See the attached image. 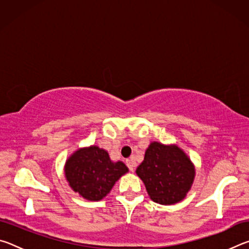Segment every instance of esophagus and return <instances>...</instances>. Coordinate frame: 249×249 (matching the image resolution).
<instances>
[{"label": "esophagus", "instance_id": "34e87169", "mask_svg": "<svg viewBox=\"0 0 249 249\" xmlns=\"http://www.w3.org/2000/svg\"><path fill=\"white\" fill-rule=\"evenodd\" d=\"M126 165H127L129 171L134 172V167H135V162H134V160H132V159H127V160H126Z\"/></svg>", "mask_w": 249, "mask_h": 249}]
</instances>
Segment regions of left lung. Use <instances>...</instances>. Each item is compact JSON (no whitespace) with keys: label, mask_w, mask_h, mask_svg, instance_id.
Returning <instances> with one entry per match:
<instances>
[{"label":"left lung","mask_w":249,"mask_h":249,"mask_svg":"<svg viewBox=\"0 0 249 249\" xmlns=\"http://www.w3.org/2000/svg\"><path fill=\"white\" fill-rule=\"evenodd\" d=\"M136 174L144 182L150 199L171 205L182 201L191 189L196 169L190 158L176 145L150 142Z\"/></svg>","instance_id":"left-lung-1"}]
</instances>
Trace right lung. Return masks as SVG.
Here are the masks:
<instances>
[{
  "label": "right lung",
  "instance_id": "add662e5",
  "mask_svg": "<svg viewBox=\"0 0 249 249\" xmlns=\"http://www.w3.org/2000/svg\"><path fill=\"white\" fill-rule=\"evenodd\" d=\"M128 171L124 162H113L98 146L80 148L67 159L65 176L70 188L89 201H100Z\"/></svg>",
  "mask_w": 249,
  "mask_h": 249
}]
</instances>
